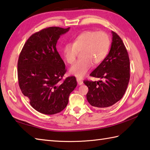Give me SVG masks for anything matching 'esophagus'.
I'll return each mask as SVG.
<instances>
[{"instance_id": "esophagus-1", "label": "esophagus", "mask_w": 150, "mask_h": 150, "mask_svg": "<svg viewBox=\"0 0 150 150\" xmlns=\"http://www.w3.org/2000/svg\"><path fill=\"white\" fill-rule=\"evenodd\" d=\"M77 81L79 85H81V84H83V81L81 79H77Z\"/></svg>"}]
</instances>
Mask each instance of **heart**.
<instances>
[{
	"instance_id": "b5f03b06",
	"label": "heart",
	"mask_w": 150,
	"mask_h": 150,
	"mask_svg": "<svg viewBox=\"0 0 150 150\" xmlns=\"http://www.w3.org/2000/svg\"><path fill=\"white\" fill-rule=\"evenodd\" d=\"M110 37L104 31H85L78 35L72 43L63 48V56L69 64H73L81 51V58L70 68L71 74L83 78L89 71L92 64H98L105 59L110 47Z\"/></svg>"
}]
</instances>
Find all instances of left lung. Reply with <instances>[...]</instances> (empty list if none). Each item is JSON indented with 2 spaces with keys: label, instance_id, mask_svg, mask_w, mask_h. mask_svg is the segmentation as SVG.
I'll return each instance as SVG.
<instances>
[{
  "label": "left lung",
  "instance_id": "left-lung-1",
  "mask_svg": "<svg viewBox=\"0 0 150 150\" xmlns=\"http://www.w3.org/2000/svg\"><path fill=\"white\" fill-rule=\"evenodd\" d=\"M112 35L108 55L90 74L102 80L83 81L88 88L87 100L97 108L110 107L119 101L126 92L130 79V60L126 47L116 33L112 31Z\"/></svg>",
  "mask_w": 150,
  "mask_h": 150
}]
</instances>
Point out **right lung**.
<instances>
[{
	"instance_id": "add662e5",
	"label": "right lung",
	"mask_w": 150,
	"mask_h": 150,
	"mask_svg": "<svg viewBox=\"0 0 150 150\" xmlns=\"http://www.w3.org/2000/svg\"><path fill=\"white\" fill-rule=\"evenodd\" d=\"M69 30L50 27L35 33L19 56V86L32 107L43 114L53 115L64 110L77 86L74 76L62 81L67 70L56 47L60 35Z\"/></svg>"
}]
</instances>
